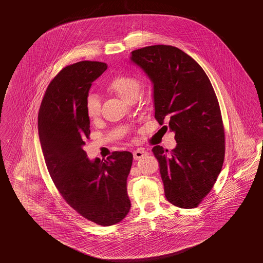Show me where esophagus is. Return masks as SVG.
I'll return each mask as SVG.
<instances>
[{
  "instance_id": "34e87169",
  "label": "esophagus",
  "mask_w": 263,
  "mask_h": 263,
  "mask_svg": "<svg viewBox=\"0 0 263 263\" xmlns=\"http://www.w3.org/2000/svg\"><path fill=\"white\" fill-rule=\"evenodd\" d=\"M133 155H134V159L139 160L143 158L144 156H146L147 152L143 148H138V149H136L135 152H133Z\"/></svg>"
}]
</instances>
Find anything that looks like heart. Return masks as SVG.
Here are the masks:
<instances>
[{
  "label": "heart",
  "mask_w": 263,
  "mask_h": 263,
  "mask_svg": "<svg viewBox=\"0 0 263 263\" xmlns=\"http://www.w3.org/2000/svg\"><path fill=\"white\" fill-rule=\"evenodd\" d=\"M142 88V83L135 76L119 75L111 80L108 89L117 93L121 99L129 102L138 97ZM86 112L88 119L96 120L101 115V100L96 93H89L86 98Z\"/></svg>",
  "instance_id": "heart-1"
}]
</instances>
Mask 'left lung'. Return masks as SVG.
<instances>
[{"label":"left lung","mask_w":263,"mask_h":263,"mask_svg":"<svg viewBox=\"0 0 263 263\" xmlns=\"http://www.w3.org/2000/svg\"><path fill=\"white\" fill-rule=\"evenodd\" d=\"M130 60L153 85L155 119L175 132L176 146L152 148L159 162L167 200L194 208L215 184L223 167L224 132L215 91L204 70L182 50L153 45L131 52Z\"/></svg>","instance_id":"1"}]
</instances>
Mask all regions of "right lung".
I'll list each match as a JSON object with an SVG mask.
<instances>
[{
  "instance_id": "1",
  "label": "right lung",
  "mask_w": 263,
  "mask_h": 263,
  "mask_svg": "<svg viewBox=\"0 0 263 263\" xmlns=\"http://www.w3.org/2000/svg\"><path fill=\"white\" fill-rule=\"evenodd\" d=\"M107 64L83 61L64 67L49 84L39 111V135L48 172L64 200L88 221L102 227L127 215L129 152L89 160L83 149L90 134L86 98Z\"/></svg>"
}]
</instances>
